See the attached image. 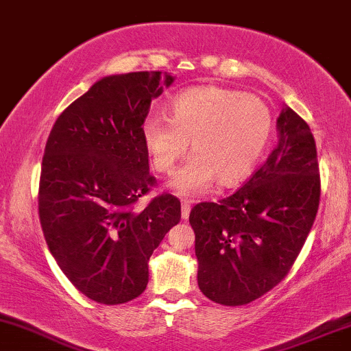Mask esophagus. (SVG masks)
<instances>
[{
  "label": "esophagus",
  "mask_w": 351,
  "mask_h": 351,
  "mask_svg": "<svg viewBox=\"0 0 351 351\" xmlns=\"http://www.w3.org/2000/svg\"><path fill=\"white\" fill-rule=\"evenodd\" d=\"M189 211H191V203H189V201H183V203H181V217H183V219H188Z\"/></svg>",
  "instance_id": "obj_1"
}]
</instances>
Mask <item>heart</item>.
<instances>
[{"label":"heart","mask_w":351,"mask_h":351,"mask_svg":"<svg viewBox=\"0 0 351 351\" xmlns=\"http://www.w3.org/2000/svg\"><path fill=\"white\" fill-rule=\"evenodd\" d=\"M171 117L153 114L142 125V140L153 167L170 173L191 147L193 155L176 170L170 188L196 196L215 183H239L263 156L272 134V114L256 95L232 88L199 86L175 97Z\"/></svg>","instance_id":"obj_1"}]
</instances>
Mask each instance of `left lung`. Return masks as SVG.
I'll use <instances>...</instances> for the list:
<instances>
[{
	"label": "left lung",
	"instance_id": "left-lung-1",
	"mask_svg": "<svg viewBox=\"0 0 351 351\" xmlns=\"http://www.w3.org/2000/svg\"><path fill=\"white\" fill-rule=\"evenodd\" d=\"M277 136L267 162L243 188L189 213L199 291L216 304H251L276 287L312 229L320 201L315 140L287 106Z\"/></svg>",
	"mask_w": 351,
	"mask_h": 351
}]
</instances>
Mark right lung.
I'll return each instance as SVG.
<instances>
[{
  "label": "right lung",
  "mask_w": 351,
  "mask_h": 351,
  "mask_svg": "<svg viewBox=\"0 0 351 351\" xmlns=\"http://www.w3.org/2000/svg\"><path fill=\"white\" fill-rule=\"evenodd\" d=\"M175 82L162 72L102 77L52 127L39 180V219L47 247L79 292L106 305L138 297L148 261L181 219L180 201H135L155 184L142 125L152 100Z\"/></svg>",
  "instance_id": "add662e5"
}]
</instances>
